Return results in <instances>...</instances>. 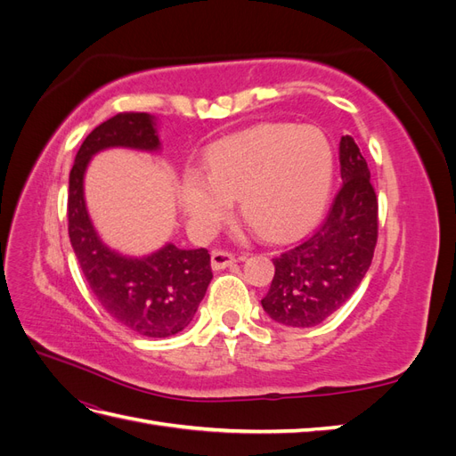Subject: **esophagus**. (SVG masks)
Here are the masks:
<instances>
[{"label": "esophagus", "mask_w": 456, "mask_h": 456, "mask_svg": "<svg viewBox=\"0 0 456 456\" xmlns=\"http://www.w3.org/2000/svg\"><path fill=\"white\" fill-rule=\"evenodd\" d=\"M236 262V255L226 253V251H213L211 253V266L213 270H223L232 266Z\"/></svg>", "instance_id": "34e87169"}]
</instances>
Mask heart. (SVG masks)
Instances as JSON below:
<instances>
[{
    "instance_id": "heart-1",
    "label": "heart",
    "mask_w": 456,
    "mask_h": 456,
    "mask_svg": "<svg viewBox=\"0 0 456 456\" xmlns=\"http://www.w3.org/2000/svg\"><path fill=\"white\" fill-rule=\"evenodd\" d=\"M335 156L323 131L260 123L209 146L203 173L186 169L178 190L188 226L207 238L224 223L232 200L270 240L293 238L320 216Z\"/></svg>"
}]
</instances>
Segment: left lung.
Listing matches in <instances>:
<instances>
[{
  "instance_id": "8db88e82",
  "label": "left lung",
  "mask_w": 456,
  "mask_h": 456,
  "mask_svg": "<svg viewBox=\"0 0 456 456\" xmlns=\"http://www.w3.org/2000/svg\"><path fill=\"white\" fill-rule=\"evenodd\" d=\"M342 186L310 238L273 258L262 308L285 327H314L346 302L370 266L379 238V201L350 134L338 146Z\"/></svg>"
}]
</instances>
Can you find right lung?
<instances>
[{"label": "right lung", "instance_id": "obj_1", "mask_svg": "<svg viewBox=\"0 0 456 456\" xmlns=\"http://www.w3.org/2000/svg\"><path fill=\"white\" fill-rule=\"evenodd\" d=\"M106 148L158 151L156 118L126 112L94 127L79 146L68 186V233L94 298L116 322L150 338L173 337L190 325L213 280L207 249L163 245L146 256L121 255L99 238L86 205L84 176Z\"/></svg>", "mask_w": 456, "mask_h": 456}]
</instances>
